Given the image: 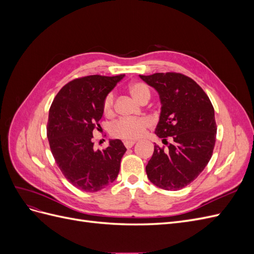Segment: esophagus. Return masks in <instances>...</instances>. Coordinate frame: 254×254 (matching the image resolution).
<instances>
[{"mask_svg": "<svg viewBox=\"0 0 254 254\" xmlns=\"http://www.w3.org/2000/svg\"><path fill=\"white\" fill-rule=\"evenodd\" d=\"M134 141H125L124 142V145H125V147L126 148H131L132 147V146L134 145Z\"/></svg>", "mask_w": 254, "mask_h": 254, "instance_id": "obj_1", "label": "esophagus"}]
</instances>
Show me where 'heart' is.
<instances>
[{"label": "heart", "instance_id": "b5f03b06", "mask_svg": "<svg viewBox=\"0 0 254 254\" xmlns=\"http://www.w3.org/2000/svg\"><path fill=\"white\" fill-rule=\"evenodd\" d=\"M128 91L136 101L141 103L148 101V98L150 97V90L143 82H131L128 86ZM114 101L115 97L113 92H109L103 99V112L107 117H110L114 112ZM151 125V120L146 117L135 119H120L111 125L110 133L113 137L124 141L136 140L141 137L145 133L146 129L149 128Z\"/></svg>", "mask_w": 254, "mask_h": 254}]
</instances>
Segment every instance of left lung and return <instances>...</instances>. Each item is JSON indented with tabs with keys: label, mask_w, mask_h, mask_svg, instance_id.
Returning a JSON list of instances; mask_svg holds the SVG:
<instances>
[{
	"label": "left lung",
	"mask_w": 254,
	"mask_h": 254,
	"mask_svg": "<svg viewBox=\"0 0 254 254\" xmlns=\"http://www.w3.org/2000/svg\"><path fill=\"white\" fill-rule=\"evenodd\" d=\"M140 77L160 94L162 108L155 132L167 146L155 145L146 174L160 189L179 190L197 178L213 155L217 131L213 105L202 88L184 74Z\"/></svg>",
	"instance_id": "obj_1"
}]
</instances>
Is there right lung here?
Here are the masks:
<instances>
[{
  "mask_svg": "<svg viewBox=\"0 0 254 254\" xmlns=\"http://www.w3.org/2000/svg\"><path fill=\"white\" fill-rule=\"evenodd\" d=\"M124 75H89L68 81L51 105L47 126L50 148L65 179L83 191H97L119 175L126 147L111 140L94 150L93 132L99 130L103 99Z\"/></svg>",
  "mask_w": 254,
  "mask_h": 254,
  "instance_id": "1",
  "label": "right lung"
}]
</instances>
